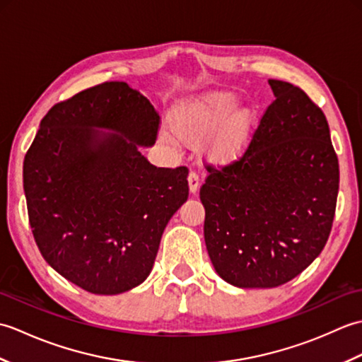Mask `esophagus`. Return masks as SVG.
<instances>
[{"label": "esophagus", "instance_id": "34e87169", "mask_svg": "<svg viewBox=\"0 0 362 362\" xmlns=\"http://www.w3.org/2000/svg\"><path fill=\"white\" fill-rule=\"evenodd\" d=\"M199 185H201V183H199V175H197L196 173L191 171V173H189V175H188V187H189V193H191V194H196V193H197V189H199Z\"/></svg>", "mask_w": 362, "mask_h": 362}]
</instances>
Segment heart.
I'll return each instance as SVG.
<instances>
[{
    "label": "heart",
    "instance_id": "b5f03b06",
    "mask_svg": "<svg viewBox=\"0 0 362 362\" xmlns=\"http://www.w3.org/2000/svg\"><path fill=\"white\" fill-rule=\"evenodd\" d=\"M235 95L209 91L182 103L173 112L169 129L185 144H197L210 136L206 153L214 163L227 165L240 160L258 127L255 107H238Z\"/></svg>",
    "mask_w": 362,
    "mask_h": 362
}]
</instances>
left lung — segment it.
I'll return each instance as SVG.
<instances>
[{"label": "left lung", "instance_id": "1", "mask_svg": "<svg viewBox=\"0 0 362 362\" xmlns=\"http://www.w3.org/2000/svg\"><path fill=\"white\" fill-rule=\"evenodd\" d=\"M275 101L247 152L201 188L214 271L236 288H275L305 271L333 226L339 165L324 112L289 82L269 79Z\"/></svg>", "mask_w": 362, "mask_h": 362}]
</instances>
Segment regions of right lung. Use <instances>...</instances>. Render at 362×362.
Returning <instances> with one entry per match:
<instances>
[{"mask_svg": "<svg viewBox=\"0 0 362 362\" xmlns=\"http://www.w3.org/2000/svg\"><path fill=\"white\" fill-rule=\"evenodd\" d=\"M158 113L126 82H105L45 115L23 163L29 224L54 271L115 296L152 271L161 235L188 199V169L151 165Z\"/></svg>", "mask_w": 362, "mask_h": 362, "instance_id": "add662e5", "label": "right lung"}]
</instances>
